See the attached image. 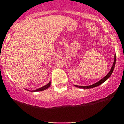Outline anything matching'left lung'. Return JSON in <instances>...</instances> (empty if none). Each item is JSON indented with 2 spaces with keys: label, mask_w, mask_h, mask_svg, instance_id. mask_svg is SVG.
<instances>
[{
  "label": "left lung",
  "mask_w": 124,
  "mask_h": 124,
  "mask_svg": "<svg viewBox=\"0 0 124 124\" xmlns=\"http://www.w3.org/2000/svg\"><path fill=\"white\" fill-rule=\"evenodd\" d=\"M116 55L114 56V63L113 64H112V66L111 68V70H110V71H109V73H108V74H107V75L105 76L104 78H103L102 79H101L99 81L97 82L96 83H95V84H93V85H91V86H77V85H75L76 87H79V88H83V89H89V88H93V87H97V86H99L100 84H102L103 83L104 81H106V80L107 79L109 78V77L110 76V75L112 74V72H113L114 71V67H115V64H116Z\"/></svg>",
  "instance_id": "left-lung-1"
}]
</instances>
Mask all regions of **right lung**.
Here are the masks:
<instances>
[{
    "mask_svg": "<svg viewBox=\"0 0 124 124\" xmlns=\"http://www.w3.org/2000/svg\"><path fill=\"white\" fill-rule=\"evenodd\" d=\"M50 85H51V82H49L48 84H47L46 85H45V86H43V87H40V88L38 89H36V90H35V91H44V90H45V89H46L47 88H48V87H50Z\"/></svg>",
    "mask_w": 124,
    "mask_h": 124,
    "instance_id": "1",
    "label": "right lung"
}]
</instances>
